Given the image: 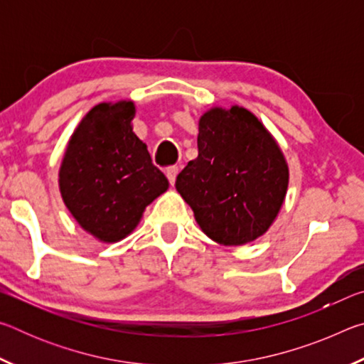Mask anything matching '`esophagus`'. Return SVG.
I'll return each mask as SVG.
<instances>
[{"label": "esophagus", "mask_w": 364, "mask_h": 364, "mask_svg": "<svg viewBox=\"0 0 364 364\" xmlns=\"http://www.w3.org/2000/svg\"><path fill=\"white\" fill-rule=\"evenodd\" d=\"M165 173H167V178H168L170 184H175L176 175H178V167H170V168H167V171H165Z\"/></svg>", "instance_id": "34e87169"}]
</instances>
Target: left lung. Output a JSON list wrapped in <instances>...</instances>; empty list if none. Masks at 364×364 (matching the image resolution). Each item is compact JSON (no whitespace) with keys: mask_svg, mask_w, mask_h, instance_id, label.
Here are the masks:
<instances>
[{"mask_svg":"<svg viewBox=\"0 0 364 364\" xmlns=\"http://www.w3.org/2000/svg\"><path fill=\"white\" fill-rule=\"evenodd\" d=\"M199 156L176 176V191L208 237L255 241L284 202L289 168L273 136L247 109L215 107L200 117Z\"/></svg>","mask_w":364,"mask_h":364,"instance_id":"obj_1","label":"left lung"}]
</instances>
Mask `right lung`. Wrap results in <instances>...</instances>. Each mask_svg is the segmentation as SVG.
<instances>
[{
    "mask_svg": "<svg viewBox=\"0 0 364 364\" xmlns=\"http://www.w3.org/2000/svg\"><path fill=\"white\" fill-rule=\"evenodd\" d=\"M134 104H97L80 123L59 171L64 204L85 231L104 242L120 241L144 208L168 189L146 144L133 133Z\"/></svg>",
    "mask_w": 364,
    "mask_h": 364,
    "instance_id": "right-lung-1",
    "label": "right lung"
}]
</instances>
